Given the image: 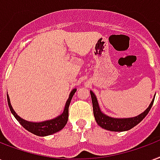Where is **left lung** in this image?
I'll return each instance as SVG.
<instances>
[{
  "label": "left lung",
  "mask_w": 160,
  "mask_h": 160,
  "mask_svg": "<svg viewBox=\"0 0 160 160\" xmlns=\"http://www.w3.org/2000/svg\"><path fill=\"white\" fill-rule=\"evenodd\" d=\"M91 100H92V105H93L94 117H95L96 122L100 127H102V128L112 132L128 131L138 125L146 116L148 115V112L150 111L151 107L153 106L154 97H155V96L153 97V101L151 102L148 108L137 117L129 118H114L108 117V116L105 115L103 112H102L97 99H96V96L91 91Z\"/></svg>",
  "instance_id": "obj_1"
}]
</instances>
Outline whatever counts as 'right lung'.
<instances>
[{
    "label": "right lung",
    "mask_w": 160,
    "mask_h": 160,
    "mask_svg": "<svg viewBox=\"0 0 160 160\" xmlns=\"http://www.w3.org/2000/svg\"><path fill=\"white\" fill-rule=\"evenodd\" d=\"M75 91H76V89L75 88L73 89L70 92L69 98L65 103L64 112L60 116H58L53 119H51V120L44 121V122H28V121L21 118L12 108L8 95H7V102H8V106H9V108L11 110V112L13 114L16 119L19 122V123L24 128L32 133L35 134L37 136L44 137V136H48V135H51V134L55 133L57 132L60 131L61 129L64 128V126L66 125L67 122H68V118H69V104H70L72 97L74 96V94L75 93Z\"/></svg>",
    "instance_id": "1"
}]
</instances>
